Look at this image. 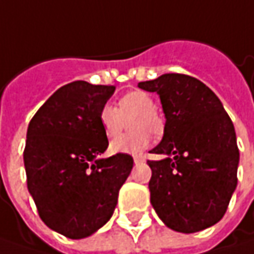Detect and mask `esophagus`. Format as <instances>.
<instances>
[{"label": "esophagus", "mask_w": 254, "mask_h": 254, "mask_svg": "<svg viewBox=\"0 0 254 254\" xmlns=\"http://www.w3.org/2000/svg\"><path fill=\"white\" fill-rule=\"evenodd\" d=\"M143 160H145V158H143V156H135V158H133V162H135L136 165H138V163H140V162H143Z\"/></svg>", "instance_id": "obj_1"}]
</instances>
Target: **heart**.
<instances>
[{
	"label": "heart",
	"instance_id": "heart-1",
	"mask_svg": "<svg viewBox=\"0 0 254 254\" xmlns=\"http://www.w3.org/2000/svg\"><path fill=\"white\" fill-rule=\"evenodd\" d=\"M130 119L132 121L129 127L133 132L114 139L109 143L111 152L125 155L142 153L150 145V133L158 136L163 130V121L156 112L153 98L142 91H132L124 95L118 102V109L112 105H105L99 112V124L109 139L118 136Z\"/></svg>",
	"mask_w": 254,
	"mask_h": 254
}]
</instances>
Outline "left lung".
<instances>
[{
    "instance_id": "8db88e82",
    "label": "left lung",
    "mask_w": 254,
    "mask_h": 254,
    "mask_svg": "<svg viewBox=\"0 0 254 254\" xmlns=\"http://www.w3.org/2000/svg\"><path fill=\"white\" fill-rule=\"evenodd\" d=\"M159 95L166 118L163 138L148 160L150 203L160 220L181 233L213 226L226 213L237 186L235 127L219 98L199 79L165 73L139 82Z\"/></svg>"
}]
</instances>
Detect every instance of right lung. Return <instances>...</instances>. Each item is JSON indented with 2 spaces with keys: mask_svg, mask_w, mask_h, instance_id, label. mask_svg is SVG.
Here are the masks:
<instances>
[{
  "mask_svg": "<svg viewBox=\"0 0 254 254\" xmlns=\"http://www.w3.org/2000/svg\"><path fill=\"white\" fill-rule=\"evenodd\" d=\"M112 85H64L37 111L27 130L28 190L47 226L69 239L94 235L114 215L130 155L99 156L108 148L99 112Z\"/></svg>",
  "mask_w": 254,
  "mask_h": 254,
  "instance_id": "right-lung-1",
  "label": "right lung"
}]
</instances>
